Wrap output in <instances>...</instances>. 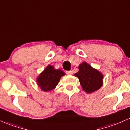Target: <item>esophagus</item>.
Segmentation results:
<instances>
[{
  "label": "esophagus",
  "instance_id": "obj_1",
  "mask_svg": "<svg viewBox=\"0 0 130 130\" xmlns=\"http://www.w3.org/2000/svg\"><path fill=\"white\" fill-rule=\"evenodd\" d=\"M66 73L67 74V75H72L73 73L72 71V70H70V71H66Z\"/></svg>",
  "mask_w": 130,
  "mask_h": 130
}]
</instances>
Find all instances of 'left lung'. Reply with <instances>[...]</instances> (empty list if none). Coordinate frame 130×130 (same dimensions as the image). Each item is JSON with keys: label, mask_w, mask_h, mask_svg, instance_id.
I'll list each match as a JSON object with an SVG mask.
<instances>
[{"label": "left lung", "mask_w": 130, "mask_h": 130, "mask_svg": "<svg viewBox=\"0 0 130 130\" xmlns=\"http://www.w3.org/2000/svg\"><path fill=\"white\" fill-rule=\"evenodd\" d=\"M78 68L79 71L75 76L78 77L82 89L86 93H92L101 88L103 84V75L101 72L86 62L81 63Z\"/></svg>", "instance_id": "8db88e82"}]
</instances>
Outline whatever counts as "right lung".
Returning a JSON list of instances; mask_svg holds the SVG:
<instances>
[{
  "mask_svg": "<svg viewBox=\"0 0 130 130\" xmlns=\"http://www.w3.org/2000/svg\"><path fill=\"white\" fill-rule=\"evenodd\" d=\"M65 73L60 69H55L53 66L49 65L37 78V83L41 90L44 92L52 91L58 85L61 77Z\"/></svg>",
  "mask_w": 130,
  "mask_h": 130,
  "instance_id": "right-lung-1",
  "label": "right lung"
}]
</instances>
